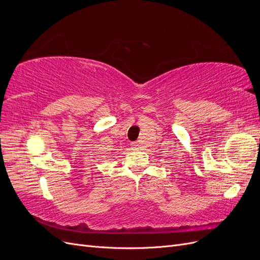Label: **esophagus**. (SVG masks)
I'll use <instances>...</instances> for the list:
<instances>
[{"label": "esophagus", "mask_w": 260, "mask_h": 260, "mask_svg": "<svg viewBox=\"0 0 260 260\" xmlns=\"http://www.w3.org/2000/svg\"><path fill=\"white\" fill-rule=\"evenodd\" d=\"M133 148H139L140 147V143L139 142H133L131 145Z\"/></svg>", "instance_id": "34e87169"}]
</instances>
